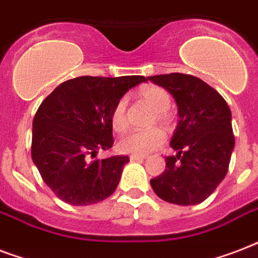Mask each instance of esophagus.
Returning a JSON list of instances; mask_svg holds the SVG:
<instances>
[{
	"mask_svg": "<svg viewBox=\"0 0 258 258\" xmlns=\"http://www.w3.org/2000/svg\"><path fill=\"white\" fill-rule=\"evenodd\" d=\"M146 155H131L130 157V161L135 162V161H145Z\"/></svg>",
	"mask_w": 258,
	"mask_h": 258,
	"instance_id": "1",
	"label": "esophagus"
}]
</instances>
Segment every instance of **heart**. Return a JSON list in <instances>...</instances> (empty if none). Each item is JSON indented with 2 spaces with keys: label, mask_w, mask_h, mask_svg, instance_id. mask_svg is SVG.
<instances>
[{
  "label": "heart",
  "mask_w": 258,
  "mask_h": 258,
  "mask_svg": "<svg viewBox=\"0 0 258 258\" xmlns=\"http://www.w3.org/2000/svg\"><path fill=\"white\" fill-rule=\"evenodd\" d=\"M139 96L157 112V119L159 123L166 124L169 121V116L166 112L171 105V97L166 89L158 86H146L141 89ZM127 105H128L127 97H121L112 108L111 125L116 133H124L128 128ZM163 142H165V134L159 128H153L149 131H133L117 142V150L121 154L146 155L161 147Z\"/></svg>",
  "instance_id": "1"
}]
</instances>
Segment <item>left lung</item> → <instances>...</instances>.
<instances>
[{"mask_svg":"<svg viewBox=\"0 0 258 258\" xmlns=\"http://www.w3.org/2000/svg\"><path fill=\"white\" fill-rule=\"evenodd\" d=\"M147 79L169 91L179 116L170 142L176 154L166 157V170L150 180L151 187L170 204H201L228 172L234 149L230 108L216 89L191 75Z\"/></svg>","mask_w":258,"mask_h":258,"instance_id":"8db88e82","label":"left lung"}]
</instances>
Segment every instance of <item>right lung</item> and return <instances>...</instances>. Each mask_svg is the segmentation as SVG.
Listing matches in <instances>:
<instances>
[{
	"mask_svg": "<svg viewBox=\"0 0 258 258\" xmlns=\"http://www.w3.org/2000/svg\"><path fill=\"white\" fill-rule=\"evenodd\" d=\"M143 76H80L56 87L33 119L32 159L42 179L61 201L97 204L116 190L127 155L95 159L112 147L111 112Z\"/></svg>",
	"mask_w": 258,
	"mask_h": 258,
	"instance_id": "right-lung-1",
	"label": "right lung"
}]
</instances>
